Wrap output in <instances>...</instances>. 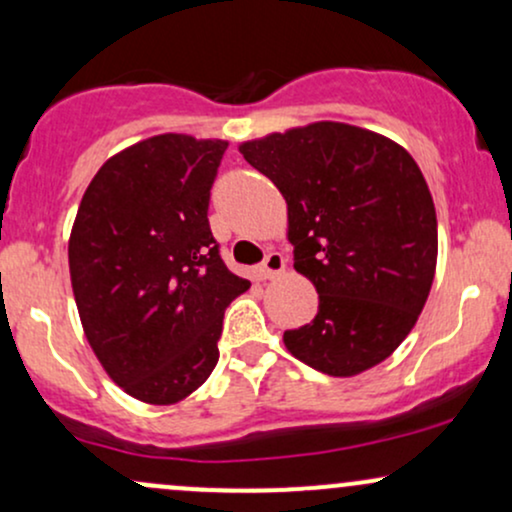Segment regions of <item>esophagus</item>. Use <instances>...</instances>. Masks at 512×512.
Returning <instances> with one entry per match:
<instances>
[{
	"label": "esophagus",
	"mask_w": 512,
	"mask_h": 512,
	"mask_svg": "<svg viewBox=\"0 0 512 512\" xmlns=\"http://www.w3.org/2000/svg\"><path fill=\"white\" fill-rule=\"evenodd\" d=\"M284 269H286L284 255H281V252H269L260 267V279H274V276H279Z\"/></svg>",
	"instance_id": "34e87169"
}]
</instances>
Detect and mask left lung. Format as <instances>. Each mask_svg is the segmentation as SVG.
<instances>
[{
  "label": "left lung",
  "mask_w": 512,
  "mask_h": 512,
  "mask_svg": "<svg viewBox=\"0 0 512 512\" xmlns=\"http://www.w3.org/2000/svg\"><path fill=\"white\" fill-rule=\"evenodd\" d=\"M289 207L293 269L320 296L284 332L305 366L349 378L385 361L416 325L436 274L438 221L419 166L383 134L313 122L240 144Z\"/></svg>",
  "instance_id": "left-lung-1"
}]
</instances>
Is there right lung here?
I'll use <instances>...</instances> for the list:
<instances>
[{"mask_svg": "<svg viewBox=\"0 0 512 512\" xmlns=\"http://www.w3.org/2000/svg\"><path fill=\"white\" fill-rule=\"evenodd\" d=\"M228 142L158 134L103 163L69 238L81 325L105 373L146 404H175L219 361L223 313L250 281L209 228Z\"/></svg>", "mask_w": 512, "mask_h": 512, "instance_id": "obj_1", "label": "right lung"}]
</instances>
